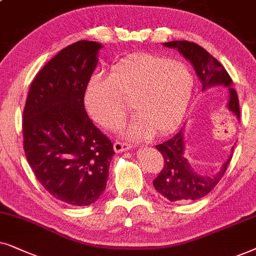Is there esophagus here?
Masks as SVG:
<instances>
[{
    "label": "esophagus",
    "instance_id": "34e87169",
    "mask_svg": "<svg viewBox=\"0 0 256 256\" xmlns=\"http://www.w3.org/2000/svg\"><path fill=\"white\" fill-rule=\"evenodd\" d=\"M132 146L130 144H128V142H116L114 145V151L117 153L122 152V151H128V150H130Z\"/></svg>",
    "mask_w": 256,
    "mask_h": 256
}]
</instances>
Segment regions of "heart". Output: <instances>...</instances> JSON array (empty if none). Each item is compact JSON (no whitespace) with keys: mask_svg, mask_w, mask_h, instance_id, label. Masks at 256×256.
<instances>
[{"mask_svg":"<svg viewBox=\"0 0 256 256\" xmlns=\"http://www.w3.org/2000/svg\"><path fill=\"white\" fill-rule=\"evenodd\" d=\"M194 88L190 66L178 60L140 54L116 64L108 80L94 76L88 83L84 104L88 116L106 130L122 124L128 103L136 117L128 137L148 139L176 130L188 106Z\"/></svg>","mask_w":256,"mask_h":256,"instance_id":"b5f03b06","label":"heart"}]
</instances>
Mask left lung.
<instances>
[{
  "mask_svg": "<svg viewBox=\"0 0 256 256\" xmlns=\"http://www.w3.org/2000/svg\"><path fill=\"white\" fill-rule=\"evenodd\" d=\"M164 46L178 49L179 52L192 63L202 84V90L214 85L227 86L230 90V100L227 108L238 118H240L238 94L230 86L233 83L232 78L219 60L214 58L202 46L188 40H172V42L164 43ZM156 148L162 153L164 158V168L153 180V186L164 198L176 202L198 200L208 194L224 176L232 159L230 154V158L221 166L220 171L212 176L196 173L184 156L185 145H184L182 128L171 139L164 142L162 144L156 145Z\"/></svg>",
  "mask_w": 256,
  "mask_h": 256,
  "instance_id": "left-lung-1",
  "label": "left lung"
}]
</instances>
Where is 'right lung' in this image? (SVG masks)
Here are the masks:
<instances>
[{"mask_svg":"<svg viewBox=\"0 0 256 256\" xmlns=\"http://www.w3.org/2000/svg\"><path fill=\"white\" fill-rule=\"evenodd\" d=\"M100 43L78 40L34 78L23 110V148L37 180L51 196L88 206L105 190L114 144L88 118L85 88Z\"/></svg>","mask_w":256,"mask_h":256,"instance_id":"right-lung-1","label":"right lung"}]
</instances>
